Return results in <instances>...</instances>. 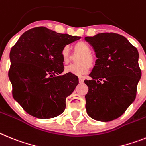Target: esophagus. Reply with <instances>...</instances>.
Instances as JSON below:
<instances>
[{
    "mask_svg": "<svg viewBox=\"0 0 146 146\" xmlns=\"http://www.w3.org/2000/svg\"><path fill=\"white\" fill-rule=\"evenodd\" d=\"M78 81H79V83H83L84 82V78H81V77H79V78H78Z\"/></svg>",
    "mask_w": 146,
    "mask_h": 146,
    "instance_id": "esophagus-1",
    "label": "esophagus"
}]
</instances>
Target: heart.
Segmentation results:
<instances>
[{"label":"heart","instance_id":"1","mask_svg":"<svg viewBox=\"0 0 146 146\" xmlns=\"http://www.w3.org/2000/svg\"><path fill=\"white\" fill-rule=\"evenodd\" d=\"M73 52L75 54H80L76 58L77 64L69 65L65 69V73H72L76 76H83L89 71L91 67L95 64V57L91 53L92 49L84 41H78L73 45ZM62 61L63 64H68L70 62L72 56L70 49L65 46L61 51Z\"/></svg>","mask_w":146,"mask_h":146}]
</instances>
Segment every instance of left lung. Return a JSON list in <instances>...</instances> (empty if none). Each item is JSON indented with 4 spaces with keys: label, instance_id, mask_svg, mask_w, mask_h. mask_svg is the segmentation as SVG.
Segmentation results:
<instances>
[{
    "label": "left lung",
    "instance_id": "1",
    "mask_svg": "<svg viewBox=\"0 0 146 146\" xmlns=\"http://www.w3.org/2000/svg\"><path fill=\"white\" fill-rule=\"evenodd\" d=\"M85 40L92 46L98 60L85 80L88 115L100 121L120 117L136 98L141 77L137 48L124 36L114 33H102Z\"/></svg>",
    "mask_w": 146,
    "mask_h": 146
}]
</instances>
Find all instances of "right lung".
<instances>
[{
	"instance_id": "obj_1",
	"label": "right lung",
	"mask_w": 146,
	"mask_h": 146,
	"mask_svg": "<svg viewBox=\"0 0 146 146\" xmlns=\"http://www.w3.org/2000/svg\"><path fill=\"white\" fill-rule=\"evenodd\" d=\"M80 37L37 27L22 34L10 52L9 77L12 95L35 118L52 119L64 112L66 98L78 84L64 71L61 51Z\"/></svg>"
}]
</instances>
